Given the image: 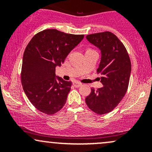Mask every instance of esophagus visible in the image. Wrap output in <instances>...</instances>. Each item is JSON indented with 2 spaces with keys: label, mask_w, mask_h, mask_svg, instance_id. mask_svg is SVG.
<instances>
[{
  "label": "esophagus",
  "mask_w": 152,
  "mask_h": 152,
  "mask_svg": "<svg viewBox=\"0 0 152 152\" xmlns=\"http://www.w3.org/2000/svg\"><path fill=\"white\" fill-rule=\"evenodd\" d=\"M73 85H74V86H75V87H79L81 86V83H79V82L74 81V82H73Z\"/></svg>",
  "instance_id": "34e87169"
}]
</instances>
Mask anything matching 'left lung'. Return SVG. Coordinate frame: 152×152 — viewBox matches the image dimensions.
<instances>
[{
  "label": "left lung",
  "mask_w": 152,
  "mask_h": 152,
  "mask_svg": "<svg viewBox=\"0 0 152 152\" xmlns=\"http://www.w3.org/2000/svg\"><path fill=\"white\" fill-rule=\"evenodd\" d=\"M86 39L101 50L97 72L102 75L100 79L104 86L97 90L92 88L86 103L94 113L105 114L116 108L126 94L132 64L125 46L111 32L87 35Z\"/></svg>",
  "instance_id": "8db88e82"
}]
</instances>
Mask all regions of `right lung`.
<instances>
[{"mask_svg": "<svg viewBox=\"0 0 152 152\" xmlns=\"http://www.w3.org/2000/svg\"><path fill=\"white\" fill-rule=\"evenodd\" d=\"M83 37L46 29L35 35L26 46L21 83L28 99L41 112L54 114L66 104L72 83L56 76V67L61 66Z\"/></svg>", "mask_w": 152, "mask_h": 152, "instance_id": "add662e5", "label": "right lung"}]
</instances>
